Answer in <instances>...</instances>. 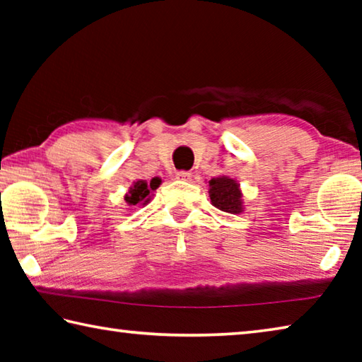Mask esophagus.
I'll use <instances>...</instances> for the list:
<instances>
[{"instance_id":"34e87169","label":"esophagus","mask_w":362,"mask_h":362,"mask_svg":"<svg viewBox=\"0 0 362 362\" xmlns=\"http://www.w3.org/2000/svg\"><path fill=\"white\" fill-rule=\"evenodd\" d=\"M189 177H192V174H189L188 170H177L175 173V179H179V180H188Z\"/></svg>"}]
</instances>
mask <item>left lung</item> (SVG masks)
<instances>
[{"label":"left lung","instance_id":"obj_1","mask_svg":"<svg viewBox=\"0 0 362 362\" xmlns=\"http://www.w3.org/2000/svg\"><path fill=\"white\" fill-rule=\"evenodd\" d=\"M209 196L217 209L228 214H240L243 211L241 192L238 183L228 177H218L209 182Z\"/></svg>","mask_w":362,"mask_h":362}]
</instances>
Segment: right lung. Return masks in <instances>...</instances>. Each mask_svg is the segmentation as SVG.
I'll return each instance as SVG.
<instances>
[{
  "mask_svg": "<svg viewBox=\"0 0 362 362\" xmlns=\"http://www.w3.org/2000/svg\"><path fill=\"white\" fill-rule=\"evenodd\" d=\"M161 180L159 179H153L150 182V185L144 180H139L134 183V187H131L129 194H126V203H129L131 206L136 204H146L150 201V194L151 189H156L159 187Z\"/></svg>",
  "mask_w": 362,
  "mask_h": 362,
  "instance_id": "right-lung-1",
  "label": "right lung"
}]
</instances>
